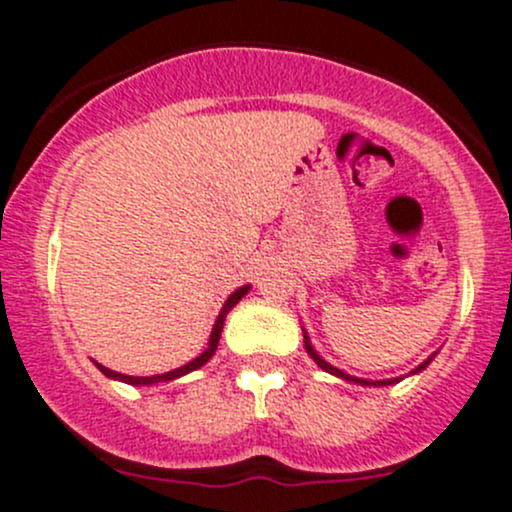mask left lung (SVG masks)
Wrapping results in <instances>:
<instances>
[{"label":"left lung","mask_w":512,"mask_h":512,"mask_svg":"<svg viewBox=\"0 0 512 512\" xmlns=\"http://www.w3.org/2000/svg\"><path fill=\"white\" fill-rule=\"evenodd\" d=\"M304 349H307V354L312 356V359H314V364H317L319 369H324V371H327V374H334V376H339V379H344V381H354V384H361V386H389V384H396V381H399V379H386V381H366V379H356V376H349V374H344L342 369H337V366H332V364H329V361H324L322 356L317 354V349H314V347H312V342H309L307 332H304ZM433 356H436V354H431V356H428V359L423 361L421 366H416V369L411 371V374H416V371H423V369H426V366L431 364V359H433Z\"/></svg>","instance_id":"left-lung-1"}]
</instances>
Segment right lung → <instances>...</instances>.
I'll return each instance as SVG.
<instances>
[{
	"label": "right lung",
	"mask_w": 512,
	"mask_h": 512,
	"mask_svg": "<svg viewBox=\"0 0 512 512\" xmlns=\"http://www.w3.org/2000/svg\"><path fill=\"white\" fill-rule=\"evenodd\" d=\"M247 292H250V285L235 289V292H232L230 297H227V302L223 304V309H220L218 319H215L213 332H210L208 349H205V352L200 354V356H195L193 361H188V364H185V366H180V369H173V371H168V374H156V376H126V374H118V371L108 369V366H101V364H96V366H98V369H101L103 376H108V379H118V381H123V384H131V386H151V384H160V381L180 379V376L190 374V371H195V369H200V366H203V364H208V359L215 354V349H218V342H220V334H223V324H225L227 312H230V309L235 307V304L240 302V299L245 297Z\"/></svg>",
	"instance_id": "1"
}]
</instances>
